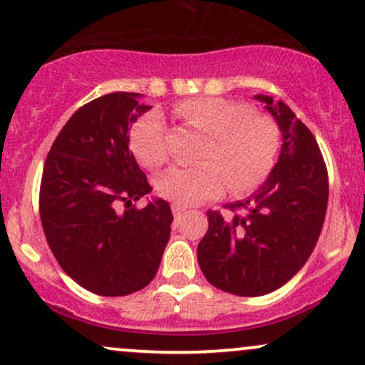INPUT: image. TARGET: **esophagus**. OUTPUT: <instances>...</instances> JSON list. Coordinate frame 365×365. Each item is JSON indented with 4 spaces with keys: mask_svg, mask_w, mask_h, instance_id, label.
I'll list each match as a JSON object with an SVG mask.
<instances>
[{
    "mask_svg": "<svg viewBox=\"0 0 365 365\" xmlns=\"http://www.w3.org/2000/svg\"><path fill=\"white\" fill-rule=\"evenodd\" d=\"M184 212H186V208L181 207V205H173V213H174V217H175V218L181 217Z\"/></svg>",
    "mask_w": 365,
    "mask_h": 365,
    "instance_id": "1",
    "label": "esophagus"
}]
</instances>
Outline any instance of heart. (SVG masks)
<instances>
[{
	"label": "heart",
	"mask_w": 365,
	"mask_h": 365,
	"mask_svg": "<svg viewBox=\"0 0 365 365\" xmlns=\"http://www.w3.org/2000/svg\"><path fill=\"white\" fill-rule=\"evenodd\" d=\"M174 114L191 130L207 135L201 160L195 167H173L158 179V191L175 205H196L220 196L227 186L246 192L273 169L280 131L268 115L252 113L244 102L196 97L179 102ZM133 153L145 167L157 169L169 158L167 128L162 115L145 114L130 135Z\"/></svg>",
	"instance_id": "heart-1"
}]
</instances>
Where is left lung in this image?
<instances>
[{
  "label": "left lung",
  "instance_id": "left-lung-1",
  "mask_svg": "<svg viewBox=\"0 0 365 365\" xmlns=\"http://www.w3.org/2000/svg\"><path fill=\"white\" fill-rule=\"evenodd\" d=\"M282 131V152L263 186L232 213L208 210L198 244L207 280L224 292L258 297L280 289L309 259L328 205V170L314 135L282 101L255 96Z\"/></svg>",
  "mask_w": 365,
  "mask_h": 365
}]
</instances>
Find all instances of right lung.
I'll list each match as a JSON object with an SVG mask.
<instances>
[{
  "mask_svg": "<svg viewBox=\"0 0 365 365\" xmlns=\"http://www.w3.org/2000/svg\"><path fill=\"white\" fill-rule=\"evenodd\" d=\"M138 98L114 92L81 106L42 170L38 212L47 244L68 277L106 297L138 292L153 280L174 220L160 198L133 205L152 191L130 152L133 123L152 109Z\"/></svg>",
  "mask_w": 365,
  "mask_h": 365,
  "instance_id": "add662e5",
  "label": "right lung"
}]
</instances>
